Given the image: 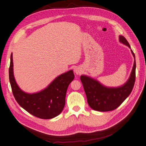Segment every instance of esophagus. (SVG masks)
Masks as SVG:
<instances>
[{
    "instance_id": "34e87169",
    "label": "esophagus",
    "mask_w": 146,
    "mask_h": 146,
    "mask_svg": "<svg viewBox=\"0 0 146 146\" xmlns=\"http://www.w3.org/2000/svg\"><path fill=\"white\" fill-rule=\"evenodd\" d=\"M74 72L77 75H80L81 73H82V69L79 67H77L74 69Z\"/></svg>"
}]
</instances>
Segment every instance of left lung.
Listing matches in <instances>:
<instances>
[{
  "label": "left lung",
  "instance_id": "left-lung-1",
  "mask_svg": "<svg viewBox=\"0 0 146 146\" xmlns=\"http://www.w3.org/2000/svg\"><path fill=\"white\" fill-rule=\"evenodd\" d=\"M119 42L131 49L126 38L119 36ZM134 57V62L130 76L123 85L118 87H107L98 80L86 75L80 76L90 108L101 112L112 111L119 107L131 93L135 80L136 62L135 54L131 49Z\"/></svg>",
  "mask_w": 146,
  "mask_h": 146
}]
</instances>
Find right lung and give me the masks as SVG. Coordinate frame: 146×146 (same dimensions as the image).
Returning a JSON list of instances; mask_svg holds the SVG:
<instances>
[{"label":"right lung","instance_id":"add662e5","mask_svg":"<svg viewBox=\"0 0 146 146\" xmlns=\"http://www.w3.org/2000/svg\"><path fill=\"white\" fill-rule=\"evenodd\" d=\"M13 53L9 69V82L14 96L20 106L30 114L43 119H53L59 115L65 107L69 84L74 78L73 71L60 74L44 89L30 93L21 90L14 75Z\"/></svg>","mask_w":146,"mask_h":146}]
</instances>
